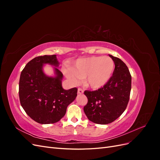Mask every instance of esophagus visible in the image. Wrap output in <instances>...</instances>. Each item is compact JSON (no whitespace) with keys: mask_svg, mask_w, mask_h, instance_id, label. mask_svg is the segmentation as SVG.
Returning <instances> with one entry per match:
<instances>
[{"mask_svg":"<svg viewBox=\"0 0 160 160\" xmlns=\"http://www.w3.org/2000/svg\"><path fill=\"white\" fill-rule=\"evenodd\" d=\"M77 92H78L79 94H83V90L81 89V88H79L78 89V91H77Z\"/></svg>","mask_w":160,"mask_h":160,"instance_id":"obj_1","label":"esophagus"}]
</instances>
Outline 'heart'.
Here are the masks:
<instances>
[{"label":"heart","mask_w":160,"mask_h":160,"mask_svg":"<svg viewBox=\"0 0 160 160\" xmlns=\"http://www.w3.org/2000/svg\"><path fill=\"white\" fill-rule=\"evenodd\" d=\"M114 66V62L109 57H91L77 59L72 68L67 67L63 72L72 84H77L81 78H83L85 85L99 89L109 81Z\"/></svg>","instance_id":"1"}]
</instances>
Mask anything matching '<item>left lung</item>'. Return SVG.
I'll return each mask as SVG.
<instances>
[{"label": "left lung", "mask_w": 160, "mask_h": 160, "mask_svg": "<svg viewBox=\"0 0 160 160\" xmlns=\"http://www.w3.org/2000/svg\"><path fill=\"white\" fill-rule=\"evenodd\" d=\"M115 64V69L109 81L98 90L85 91L88 102L83 110L91 122L108 124L122 115L129 102L132 76L128 67L118 57L109 55Z\"/></svg>", "instance_id": "1"}]
</instances>
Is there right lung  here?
Instances as JSON below:
<instances>
[{
  "label": "right lung",
  "instance_id": "right-lung-1",
  "mask_svg": "<svg viewBox=\"0 0 160 160\" xmlns=\"http://www.w3.org/2000/svg\"><path fill=\"white\" fill-rule=\"evenodd\" d=\"M55 67V77L47 76L43 65ZM57 55H44L34 58L25 67L19 80V99L27 114L41 124L56 123L64 117L67 106L77 95L76 88L65 90L62 87L63 75L58 69Z\"/></svg>",
  "mask_w": 160,
  "mask_h": 160
}]
</instances>
